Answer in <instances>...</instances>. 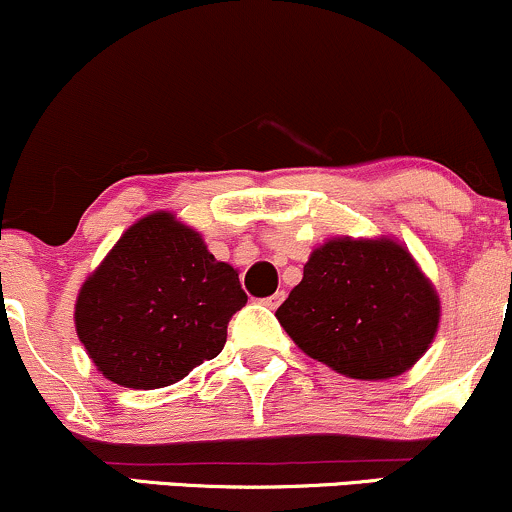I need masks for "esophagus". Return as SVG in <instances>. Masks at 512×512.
Returning <instances> with one entry per match:
<instances>
[{"instance_id": "34e87169", "label": "esophagus", "mask_w": 512, "mask_h": 512, "mask_svg": "<svg viewBox=\"0 0 512 512\" xmlns=\"http://www.w3.org/2000/svg\"><path fill=\"white\" fill-rule=\"evenodd\" d=\"M284 291H277V294H272V296H267V299H262V303H265V306H269V308H277L279 303L284 301Z\"/></svg>"}]
</instances>
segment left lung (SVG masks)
Instances as JSON below:
<instances>
[{
  "instance_id": "obj_1",
  "label": "left lung",
  "mask_w": 512,
  "mask_h": 512,
  "mask_svg": "<svg viewBox=\"0 0 512 512\" xmlns=\"http://www.w3.org/2000/svg\"><path fill=\"white\" fill-rule=\"evenodd\" d=\"M277 320L308 357L352 379H391L428 352L440 296L391 238H333L311 252Z\"/></svg>"
}]
</instances>
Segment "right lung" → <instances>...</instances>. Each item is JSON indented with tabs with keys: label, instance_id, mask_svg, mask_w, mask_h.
<instances>
[{
	"label": "right lung",
	"instance_id": "right-lung-1",
	"mask_svg": "<svg viewBox=\"0 0 512 512\" xmlns=\"http://www.w3.org/2000/svg\"><path fill=\"white\" fill-rule=\"evenodd\" d=\"M247 303L238 269L218 262L174 213L140 218L82 284L77 338L126 389H162L226 345L228 320Z\"/></svg>",
	"mask_w": 512,
	"mask_h": 512
}]
</instances>
